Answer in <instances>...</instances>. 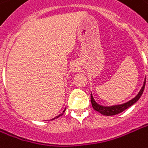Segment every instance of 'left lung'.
Masks as SVG:
<instances>
[{"label":"left lung","mask_w":148,"mask_h":148,"mask_svg":"<svg viewBox=\"0 0 148 148\" xmlns=\"http://www.w3.org/2000/svg\"><path fill=\"white\" fill-rule=\"evenodd\" d=\"M145 84H146V79L144 81L143 86L142 87L141 90L139 91V93L137 94V95L133 98L132 100H131L130 101L124 103V104H121V105H118V106H100L98 105L92 96V95H90V100H91L92 106L94 110H95L96 111L100 112V114L104 115V116H115V115H117L119 113L124 111L127 108H129L130 106H132L133 104H135L137 100L140 99V97L142 96L143 93L144 88H145Z\"/></svg>","instance_id":"1"}]
</instances>
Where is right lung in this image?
Returning a JSON list of instances; mask_svg holds the SVG:
<instances>
[{"instance_id": "1", "label": "right lung", "mask_w": 148, "mask_h": 148, "mask_svg": "<svg viewBox=\"0 0 148 148\" xmlns=\"http://www.w3.org/2000/svg\"><path fill=\"white\" fill-rule=\"evenodd\" d=\"M64 111H65V110H64V111H63V113H62V114H60V115H58V116H56V117H54V118H53V119H52V120H54V119H56V118L59 117V116H62V115H63V114H64Z\"/></svg>"}]
</instances>
